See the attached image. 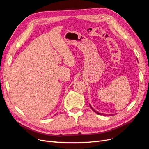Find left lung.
Segmentation results:
<instances>
[{
  "mask_svg": "<svg viewBox=\"0 0 149 149\" xmlns=\"http://www.w3.org/2000/svg\"><path fill=\"white\" fill-rule=\"evenodd\" d=\"M90 106V107H91V109L93 110V111H94V112H96V113L97 114H99V115H103V116H106V114H101V113H100V112H96L95 110H94V109H93V107L91 106V105H89Z\"/></svg>",
  "mask_w": 149,
  "mask_h": 149,
  "instance_id": "left-lung-1",
  "label": "left lung"
}]
</instances>
